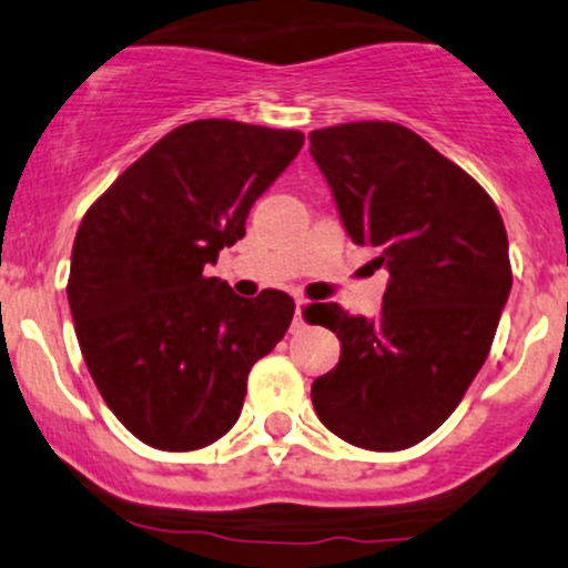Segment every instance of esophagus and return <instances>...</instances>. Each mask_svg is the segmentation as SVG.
<instances>
[{"instance_id": "esophagus-1", "label": "esophagus", "mask_w": 568, "mask_h": 568, "mask_svg": "<svg viewBox=\"0 0 568 568\" xmlns=\"http://www.w3.org/2000/svg\"><path fill=\"white\" fill-rule=\"evenodd\" d=\"M295 305H297V311H295V318H292V327H303V316H301V305H303V297L297 295V292H295Z\"/></svg>"}]
</instances>
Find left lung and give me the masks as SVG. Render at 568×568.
I'll return each mask as SVG.
<instances>
[{"label": "left lung", "mask_w": 568, "mask_h": 568, "mask_svg": "<svg viewBox=\"0 0 568 568\" xmlns=\"http://www.w3.org/2000/svg\"><path fill=\"white\" fill-rule=\"evenodd\" d=\"M308 139L352 241L388 267L373 322L337 303L305 308L341 341L311 399L356 448H410L456 410L490 352L513 286L505 222L462 165L405 125L359 120Z\"/></svg>", "instance_id": "8db88e82"}]
</instances>
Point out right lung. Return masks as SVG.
Instances as JSON below:
<instances>
[{
	"label": "right lung",
	"mask_w": 568,
	"mask_h": 568,
	"mask_svg": "<svg viewBox=\"0 0 568 568\" xmlns=\"http://www.w3.org/2000/svg\"><path fill=\"white\" fill-rule=\"evenodd\" d=\"M301 131L193 120L158 139L91 203L69 271L82 359L120 424L161 450L233 429L246 378L295 303L246 301L206 265L244 239L252 203L303 146Z\"/></svg>",
	"instance_id": "right-lung-1"
}]
</instances>
